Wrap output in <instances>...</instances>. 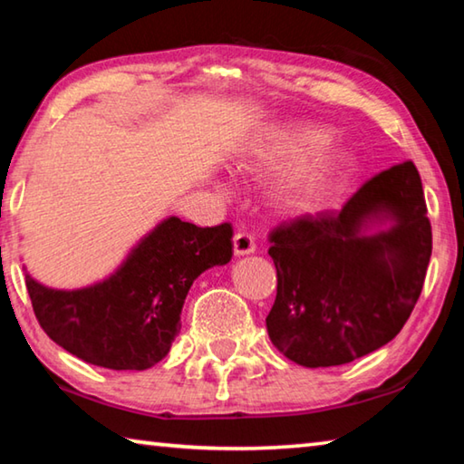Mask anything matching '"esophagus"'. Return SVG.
<instances>
[{
    "label": "esophagus",
    "mask_w": 464,
    "mask_h": 464,
    "mask_svg": "<svg viewBox=\"0 0 464 464\" xmlns=\"http://www.w3.org/2000/svg\"><path fill=\"white\" fill-rule=\"evenodd\" d=\"M233 251H235V256H249V254H254V251H256V239L251 237L249 233H243V231L235 233Z\"/></svg>",
    "instance_id": "34e87169"
}]
</instances>
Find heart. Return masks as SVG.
Returning <instances> with one entry per match:
<instances>
[{"label":"heart","mask_w":464,"mask_h":464,"mask_svg":"<svg viewBox=\"0 0 464 464\" xmlns=\"http://www.w3.org/2000/svg\"><path fill=\"white\" fill-rule=\"evenodd\" d=\"M327 139L329 132L313 124H286L274 129L254 149V163L270 174H280L308 161L278 182L276 198L282 208H313L345 174L350 155L342 149H324Z\"/></svg>","instance_id":"obj_1"}]
</instances>
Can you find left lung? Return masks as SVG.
Segmentation results:
<instances>
[{
	"label": "left lung",
	"instance_id": "left-lung-1",
	"mask_svg": "<svg viewBox=\"0 0 464 464\" xmlns=\"http://www.w3.org/2000/svg\"><path fill=\"white\" fill-rule=\"evenodd\" d=\"M278 293L266 327L293 362L340 366L395 337L431 256L421 178L411 161L381 171L337 213L270 235Z\"/></svg>",
	"mask_w": 464,
	"mask_h": 464
}]
</instances>
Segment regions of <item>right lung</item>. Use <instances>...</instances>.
<instances>
[{
  "label": "right lung",
  "instance_id": "add662e5",
  "mask_svg": "<svg viewBox=\"0 0 464 464\" xmlns=\"http://www.w3.org/2000/svg\"><path fill=\"white\" fill-rule=\"evenodd\" d=\"M233 227L163 218L108 278L75 290L26 272L38 324L69 354L112 371H147L168 356L192 282L233 256Z\"/></svg>",
  "mask_w": 464,
  "mask_h": 464
}]
</instances>
